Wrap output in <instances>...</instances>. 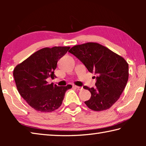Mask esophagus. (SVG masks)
Returning <instances> with one entry per match:
<instances>
[{"label": "esophagus", "instance_id": "obj_1", "mask_svg": "<svg viewBox=\"0 0 146 146\" xmlns=\"http://www.w3.org/2000/svg\"><path fill=\"white\" fill-rule=\"evenodd\" d=\"M74 87H75V88H76L78 90H82V89H83V88L82 87H80V86H74Z\"/></svg>", "mask_w": 146, "mask_h": 146}]
</instances>
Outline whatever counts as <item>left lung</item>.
I'll return each mask as SVG.
<instances>
[{
	"label": "left lung",
	"mask_w": 146,
	"mask_h": 146,
	"mask_svg": "<svg viewBox=\"0 0 146 146\" xmlns=\"http://www.w3.org/2000/svg\"><path fill=\"white\" fill-rule=\"evenodd\" d=\"M69 52L84 64L88 70L97 75L95 88L84 86L91 94L85 104L91 110L110 109L120 98L127 84L129 66L124 58L96 42L72 47Z\"/></svg>",
	"instance_id": "1"
}]
</instances>
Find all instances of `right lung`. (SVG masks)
Returning a JSON list of instances; mask_svg holds the SVG:
<instances>
[{
	"instance_id": "obj_1",
	"label": "right lung",
	"mask_w": 146,
	"mask_h": 146,
	"mask_svg": "<svg viewBox=\"0 0 146 146\" xmlns=\"http://www.w3.org/2000/svg\"><path fill=\"white\" fill-rule=\"evenodd\" d=\"M70 47L44 48L19 64L13 70V76L20 95L32 108L40 112H52L60 107L66 91L71 85L57 86L49 84L48 78L55 77L59 59L68 52Z\"/></svg>"
}]
</instances>
